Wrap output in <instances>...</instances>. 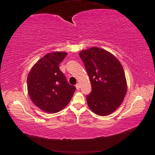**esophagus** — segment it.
I'll use <instances>...</instances> for the list:
<instances>
[{"instance_id":"esophagus-1","label":"esophagus","mask_w":155,"mask_h":155,"mask_svg":"<svg viewBox=\"0 0 155 155\" xmlns=\"http://www.w3.org/2000/svg\"><path fill=\"white\" fill-rule=\"evenodd\" d=\"M76 88H77V90H79V88H80V84L79 83H77V85H76Z\"/></svg>"}]
</instances>
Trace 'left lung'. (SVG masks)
Wrapping results in <instances>:
<instances>
[{
    "instance_id": "left-lung-1",
    "label": "left lung",
    "mask_w": 155,
    "mask_h": 155,
    "mask_svg": "<svg viewBox=\"0 0 155 155\" xmlns=\"http://www.w3.org/2000/svg\"><path fill=\"white\" fill-rule=\"evenodd\" d=\"M79 56L92 89L86 97L89 108L101 116L111 114L120 106L127 92L121 63L110 52L95 46L80 51Z\"/></svg>"
}]
</instances>
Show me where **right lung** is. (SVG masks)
Wrapping results in <instances>:
<instances>
[{
  "mask_svg": "<svg viewBox=\"0 0 155 155\" xmlns=\"http://www.w3.org/2000/svg\"><path fill=\"white\" fill-rule=\"evenodd\" d=\"M68 52L55 51L41 57L27 77V90L33 104L48 114H55L70 103L76 90L59 70Z\"/></svg>",
  "mask_w": 155,
  "mask_h": 155,
  "instance_id": "add662e5",
  "label": "right lung"
}]
</instances>
